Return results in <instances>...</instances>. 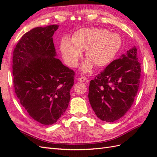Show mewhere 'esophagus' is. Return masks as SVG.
Wrapping results in <instances>:
<instances>
[{
    "instance_id": "34e87169",
    "label": "esophagus",
    "mask_w": 157,
    "mask_h": 157,
    "mask_svg": "<svg viewBox=\"0 0 157 157\" xmlns=\"http://www.w3.org/2000/svg\"><path fill=\"white\" fill-rule=\"evenodd\" d=\"M78 81H80V82H85V81H88V80L86 77H82L78 78Z\"/></svg>"
}]
</instances>
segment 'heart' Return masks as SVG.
I'll use <instances>...</instances> for the list:
<instances>
[{
	"label": "heart",
	"mask_w": 157,
	"mask_h": 157,
	"mask_svg": "<svg viewBox=\"0 0 157 157\" xmlns=\"http://www.w3.org/2000/svg\"><path fill=\"white\" fill-rule=\"evenodd\" d=\"M122 45L121 38L115 33L102 28H83L75 31L69 40L62 39L60 50L65 63L76 67L86 51L88 59L80 70L83 73L91 71L94 65L100 68L110 64L115 59Z\"/></svg>",
	"instance_id": "b5f03b06"
}]
</instances>
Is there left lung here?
Instances as JSON below:
<instances>
[{
	"mask_svg": "<svg viewBox=\"0 0 157 157\" xmlns=\"http://www.w3.org/2000/svg\"><path fill=\"white\" fill-rule=\"evenodd\" d=\"M140 77V63L134 46L90 81L89 101L99 119L111 122L125 115L137 95Z\"/></svg>",
	"mask_w": 157,
	"mask_h": 157,
	"instance_id": "left-lung-1",
	"label": "left lung"
}]
</instances>
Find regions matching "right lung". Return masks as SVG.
I'll list each match as a JSON object with an SVG mask.
<instances>
[{
    "mask_svg": "<svg viewBox=\"0 0 157 157\" xmlns=\"http://www.w3.org/2000/svg\"><path fill=\"white\" fill-rule=\"evenodd\" d=\"M59 25L26 33L13 54V87L21 105L42 124L56 123L67 109L75 73L57 58L53 42Z\"/></svg>",
    "mask_w": 157,
    "mask_h": 157,
    "instance_id": "right-lung-1",
    "label": "right lung"
}]
</instances>
